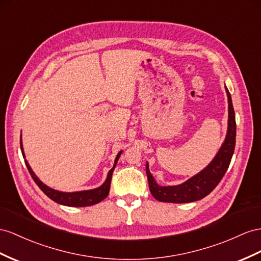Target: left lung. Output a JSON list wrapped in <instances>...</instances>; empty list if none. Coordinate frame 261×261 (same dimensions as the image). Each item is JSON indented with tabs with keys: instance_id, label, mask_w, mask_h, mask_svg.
Wrapping results in <instances>:
<instances>
[{
	"instance_id": "obj_1",
	"label": "left lung",
	"mask_w": 261,
	"mask_h": 261,
	"mask_svg": "<svg viewBox=\"0 0 261 261\" xmlns=\"http://www.w3.org/2000/svg\"><path fill=\"white\" fill-rule=\"evenodd\" d=\"M226 92L228 97V131H227L225 142L217 155L206 169L190 178L189 181L176 186L158 185L149 171V165L146 164V176H148L150 192L155 199L168 203L195 202L208 195L225 175L230 164L236 144L235 111L232 108L230 93L227 88Z\"/></svg>"
}]
</instances>
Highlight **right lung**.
<instances>
[{"label":"right lung","mask_w":261,"mask_h":261,"mask_svg":"<svg viewBox=\"0 0 261 261\" xmlns=\"http://www.w3.org/2000/svg\"><path fill=\"white\" fill-rule=\"evenodd\" d=\"M21 150H22L23 158L25 159L24 152H23V146H22V141H21ZM120 154H121V152L118 153V155L116 158V161H115V165H113V168L109 171L108 177H107L106 182L101 186H100V188L95 189V190H90V191H83V192H75V193H63V192H58V191H55V190L48 188V186H46L44 183L39 181L37 176L34 174V172L32 171L31 166L29 165V163H28V161H26V160H25V164H26V166H28V170L30 172V174L32 175L33 179H34L38 188L41 189L50 199H53L54 202H56L58 204L66 205V206L85 207V206L95 205L99 202H101V200H103L107 196L109 195L112 173H113V170H115V168H116V164H117V161H118Z\"/></svg>","instance_id":"add662e5"}]
</instances>
